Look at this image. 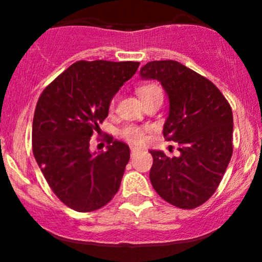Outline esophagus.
<instances>
[{
  "mask_svg": "<svg viewBox=\"0 0 262 262\" xmlns=\"http://www.w3.org/2000/svg\"><path fill=\"white\" fill-rule=\"evenodd\" d=\"M140 151V149H138V148H134V146H132L130 148V154H132V156H134V155H137L138 152Z\"/></svg>",
  "mask_w": 262,
  "mask_h": 262,
  "instance_id": "esophagus-1",
  "label": "esophagus"
}]
</instances>
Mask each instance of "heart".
<instances>
[{
	"instance_id": "obj_1",
	"label": "heart",
	"mask_w": 262,
	"mask_h": 262,
	"mask_svg": "<svg viewBox=\"0 0 262 262\" xmlns=\"http://www.w3.org/2000/svg\"><path fill=\"white\" fill-rule=\"evenodd\" d=\"M137 92L141 98V101L148 100V98L152 97L155 95H162L160 87L154 85V83L141 85L138 87ZM123 135H124L125 139L134 144H140L144 139V132L139 127H135V125H130V127L125 128L124 132H123Z\"/></svg>"
}]
</instances>
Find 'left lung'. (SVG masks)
<instances>
[{"mask_svg":"<svg viewBox=\"0 0 262 262\" xmlns=\"http://www.w3.org/2000/svg\"><path fill=\"white\" fill-rule=\"evenodd\" d=\"M141 80H156L169 98L162 133L179 144V156L150 150V181L162 200L192 209L209 200L233 154V113L213 82L173 60L150 61Z\"/></svg>","mask_w":262,"mask_h":262,"instance_id":"8db88e82","label":"left lung"}]
</instances>
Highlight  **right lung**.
Returning a JSON list of instances; mask_svg holds the SVG:
<instances>
[{
	"label": "right lung",
	"mask_w": 262,
	"mask_h": 262,
	"mask_svg": "<svg viewBox=\"0 0 262 262\" xmlns=\"http://www.w3.org/2000/svg\"><path fill=\"white\" fill-rule=\"evenodd\" d=\"M137 61L75 62L39 97L33 118V154L56 197L77 212L112 200L130 158L127 144L108 137L107 151H91L90 139L107 118L110 104Z\"/></svg>",
	"instance_id": "obj_1"
}]
</instances>
